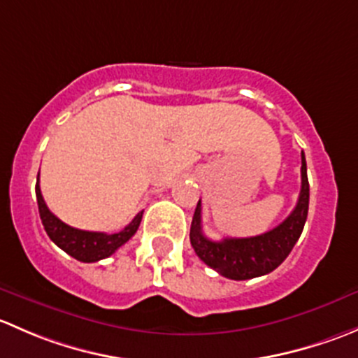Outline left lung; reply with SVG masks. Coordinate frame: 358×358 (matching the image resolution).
I'll list each match as a JSON object with an SVG mask.
<instances>
[{
	"label": "left lung",
	"mask_w": 358,
	"mask_h": 358,
	"mask_svg": "<svg viewBox=\"0 0 358 358\" xmlns=\"http://www.w3.org/2000/svg\"><path fill=\"white\" fill-rule=\"evenodd\" d=\"M308 199L310 185L306 176V161L305 154L301 152V190L296 208L280 225L262 236L244 239L227 237L216 243L202 234L199 201L190 225V244L206 265L227 279L248 280L265 275L275 270L298 243L308 215Z\"/></svg>",
	"instance_id": "obj_1"
}]
</instances>
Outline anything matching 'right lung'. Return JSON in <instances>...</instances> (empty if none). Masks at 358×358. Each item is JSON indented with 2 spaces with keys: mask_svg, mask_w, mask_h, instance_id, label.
Wrapping results in <instances>:
<instances>
[{
  "mask_svg": "<svg viewBox=\"0 0 358 358\" xmlns=\"http://www.w3.org/2000/svg\"><path fill=\"white\" fill-rule=\"evenodd\" d=\"M36 199H38L39 216H41L43 227H45L50 239L60 249H64L67 255H71L72 258L85 263L99 262V259L109 258L110 255H114L122 244H126L135 236L143 215V211H140L133 218V222L117 234L86 232V230L72 229V227H69L67 223H64L62 220H59L50 211L41 196V189H39V175L38 182H36Z\"/></svg>",
  "mask_w": 358,
  "mask_h": 358,
  "instance_id": "1",
  "label": "right lung"
}]
</instances>
